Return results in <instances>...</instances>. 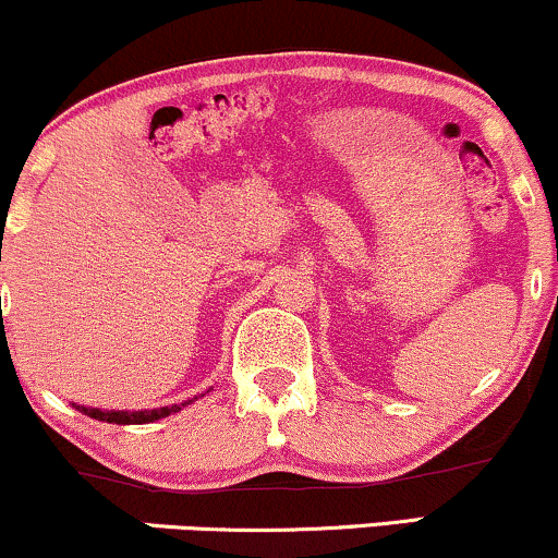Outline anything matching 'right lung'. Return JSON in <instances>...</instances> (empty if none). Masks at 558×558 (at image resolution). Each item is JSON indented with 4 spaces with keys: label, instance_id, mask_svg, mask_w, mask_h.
I'll return each instance as SVG.
<instances>
[{
    "label": "right lung",
    "instance_id": "obj_1",
    "mask_svg": "<svg viewBox=\"0 0 558 558\" xmlns=\"http://www.w3.org/2000/svg\"><path fill=\"white\" fill-rule=\"evenodd\" d=\"M204 396V393H202ZM198 396L194 399L183 401V403H172V407H159V409H141V412H123V409H94V407H81V403H73L78 412L86 414V417L92 420H99V422H110V425H146V422H157L162 417H170V414L181 412L183 407H189V403H194Z\"/></svg>",
    "mask_w": 558,
    "mask_h": 558
}]
</instances>
